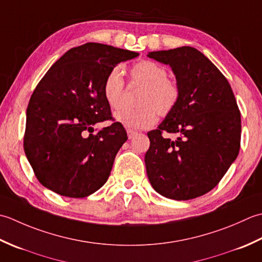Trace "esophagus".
Returning a JSON list of instances; mask_svg holds the SVG:
<instances>
[{
  "label": "esophagus",
  "mask_w": 262,
  "mask_h": 262,
  "mask_svg": "<svg viewBox=\"0 0 262 262\" xmlns=\"http://www.w3.org/2000/svg\"><path fill=\"white\" fill-rule=\"evenodd\" d=\"M126 133H127V138L129 139H132V138H135V136H137V132L135 130H131V129H127Z\"/></svg>",
  "instance_id": "esophagus-1"
}]
</instances>
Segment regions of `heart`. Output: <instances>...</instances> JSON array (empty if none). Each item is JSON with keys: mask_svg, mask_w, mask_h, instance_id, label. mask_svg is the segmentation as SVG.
I'll list each match as a JSON object with an SVG mask.
<instances>
[{"mask_svg": "<svg viewBox=\"0 0 262 262\" xmlns=\"http://www.w3.org/2000/svg\"><path fill=\"white\" fill-rule=\"evenodd\" d=\"M133 82L143 86L139 95L138 108H120L114 119L130 129H146L156 123L157 113L166 116L172 113L179 103L181 90L174 80L167 78V70L161 64L150 60H142L130 69ZM124 90V78L120 67L111 69L103 83V94L110 107L121 105Z\"/></svg>", "mask_w": 262, "mask_h": 262, "instance_id": "1", "label": "heart"}]
</instances>
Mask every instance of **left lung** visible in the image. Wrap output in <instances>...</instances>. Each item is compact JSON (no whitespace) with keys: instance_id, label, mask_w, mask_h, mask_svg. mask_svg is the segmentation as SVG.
<instances>
[{"instance_id":"obj_1","label":"left lung","mask_w":262,"mask_h":262,"mask_svg":"<svg viewBox=\"0 0 262 262\" xmlns=\"http://www.w3.org/2000/svg\"><path fill=\"white\" fill-rule=\"evenodd\" d=\"M148 57L168 64L181 90L174 111L148 132L149 182L168 199H194L215 188L236 159L241 114L227 79L196 49L150 52ZM163 132L178 138H164Z\"/></svg>"}]
</instances>
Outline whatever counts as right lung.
<instances>
[{
  "instance_id": "add662e5",
  "label": "right lung",
  "mask_w": 262,
  "mask_h": 262,
  "mask_svg": "<svg viewBox=\"0 0 262 262\" xmlns=\"http://www.w3.org/2000/svg\"><path fill=\"white\" fill-rule=\"evenodd\" d=\"M139 53L99 42L74 47L53 64L27 107L24 149L37 180L55 193L84 198L103 186L126 141L103 94L106 74Z\"/></svg>"
}]
</instances>
